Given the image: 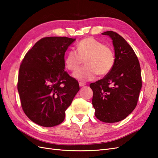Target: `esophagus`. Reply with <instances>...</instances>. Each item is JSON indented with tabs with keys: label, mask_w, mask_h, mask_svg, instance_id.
Returning a JSON list of instances; mask_svg holds the SVG:
<instances>
[{
	"label": "esophagus",
	"mask_w": 158,
	"mask_h": 158,
	"mask_svg": "<svg viewBox=\"0 0 158 158\" xmlns=\"http://www.w3.org/2000/svg\"><path fill=\"white\" fill-rule=\"evenodd\" d=\"M79 85H80V86H84V85H85V83H84V82H79Z\"/></svg>",
	"instance_id": "1"
}]
</instances>
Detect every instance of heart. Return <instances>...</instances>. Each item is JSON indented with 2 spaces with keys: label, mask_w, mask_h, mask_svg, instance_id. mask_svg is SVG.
<instances>
[{
  "label": "heart",
  "mask_w": 158,
  "mask_h": 158,
  "mask_svg": "<svg viewBox=\"0 0 158 158\" xmlns=\"http://www.w3.org/2000/svg\"><path fill=\"white\" fill-rule=\"evenodd\" d=\"M85 59V66L73 74L74 77L82 81L92 80L98 74H107L114 64V55L109 47L93 37H86L76 44V50L70 49L65 57V66L75 71Z\"/></svg>",
  "instance_id": "1"
}]
</instances>
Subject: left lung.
Returning <instances> with one entry per match:
<instances>
[{"label": "left lung", "mask_w": 158, "mask_h": 158, "mask_svg": "<svg viewBox=\"0 0 158 158\" xmlns=\"http://www.w3.org/2000/svg\"><path fill=\"white\" fill-rule=\"evenodd\" d=\"M113 40L115 60L105 77L91 83L95 115L104 123L123 120L135 109L142 88L141 69L131 45L117 33H102Z\"/></svg>", "instance_id": "left-lung-1"}]
</instances>
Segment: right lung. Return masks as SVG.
Listing matches in <instances>:
<instances>
[{
  "instance_id": "add662e5",
  "label": "right lung",
  "mask_w": 158,
  "mask_h": 158,
  "mask_svg": "<svg viewBox=\"0 0 158 158\" xmlns=\"http://www.w3.org/2000/svg\"><path fill=\"white\" fill-rule=\"evenodd\" d=\"M76 39L47 37L27 52L18 73V91L23 112L40 126L63 123L65 111L80 89L64 71V52Z\"/></svg>"
}]
</instances>
